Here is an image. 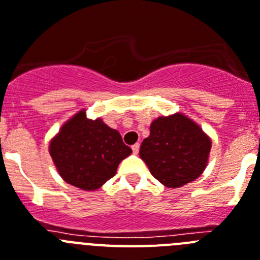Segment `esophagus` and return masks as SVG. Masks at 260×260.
I'll return each instance as SVG.
<instances>
[{"mask_svg": "<svg viewBox=\"0 0 260 260\" xmlns=\"http://www.w3.org/2000/svg\"><path fill=\"white\" fill-rule=\"evenodd\" d=\"M132 150H133V153H135V154H137V153H139V150H140V144H135V145L132 146Z\"/></svg>", "mask_w": 260, "mask_h": 260, "instance_id": "1", "label": "esophagus"}]
</instances>
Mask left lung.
Here are the masks:
<instances>
[{
    "label": "left lung",
    "mask_w": 260,
    "mask_h": 260,
    "mask_svg": "<svg viewBox=\"0 0 260 260\" xmlns=\"http://www.w3.org/2000/svg\"><path fill=\"white\" fill-rule=\"evenodd\" d=\"M211 137L198 123L177 112L150 124V135L140 148V158L153 177L169 188L198 179L208 165Z\"/></svg>",
    "instance_id": "1"
}]
</instances>
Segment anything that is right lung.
Returning a JSON list of instances; mask_svg holds the SVG:
<instances>
[{"mask_svg":"<svg viewBox=\"0 0 260 260\" xmlns=\"http://www.w3.org/2000/svg\"><path fill=\"white\" fill-rule=\"evenodd\" d=\"M131 153L120 133L101 117L89 119L85 108L68 119L49 141V154L60 177L83 191L101 188Z\"/></svg>","mask_w":260,"mask_h":260,"instance_id":"right-lung-1","label":"right lung"}]
</instances>
